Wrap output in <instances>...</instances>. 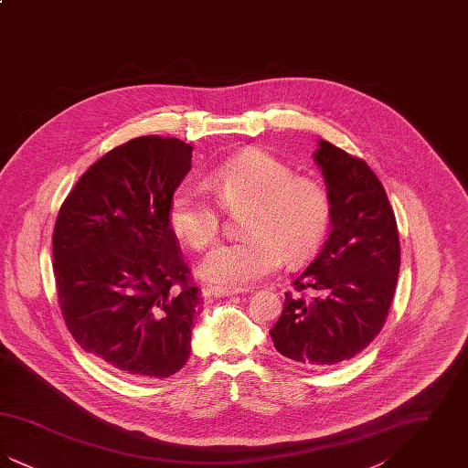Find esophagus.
<instances>
[{"mask_svg":"<svg viewBox=\"0 0 468 468\" xmlns=\"http://www.w3.org/2000/svg\"><path fill=\"white\" fill-rule=\"evenodd\" d=\"M245 290H233V288H226V286H208L207 292L214 294V296H233V294H240Z\"/></svg>","mask_w":468,"mask_h":468,"instance_id":"1","label":"esophagus"}]
</instances>
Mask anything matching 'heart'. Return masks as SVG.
<instances>
[{"label": "heart", "instance_id": "heart-1", "mask_svg": "<svg viewBox=\"0 0 468 468\" xmlns=\"http://www.w3.org/2000/svg\"><path fill=\"white\" fill-rule=\"evenodd\" d=\"M208 187L228 210L244 208L240 240L214 247L201 261L210 282L233 290L265 279L282 267L284 258L303 260L328 233L332 205L315 180L292 176L286 163L260 149L245 151L219 165ZM170 224L195 249L214 242L221 214L193 184L177 189L170 205Z\"/></svg>", "mask_w": 468, "mask_h": 468}]
</instances>
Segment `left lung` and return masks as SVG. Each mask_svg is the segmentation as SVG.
Here are the masks:
<instances>
[{
  "instance_id": "obj_1",
  "label": "left lung",
  "mask_w": 468,
  "mask_h": 468,
  "mask_svg": "<svg viewBox=\"0 0 468 468\" xmlns=\"http://www.w3.org/2000/svg\"><path fill=\"white\" fill-rule=\"evenodd\" d=\"M330 197V235L286 292L270 330L282 356L324 368L361 353L380 332L399 281L400 240L395 212L370 166L326 140L312 154Z\"/></svg>"
}]
</instances>
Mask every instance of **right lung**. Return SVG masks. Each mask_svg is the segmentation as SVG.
<instances>
[{
	"label": "right lung",
	"instance_id": "1",
	"mask_svg": "<svg viewBox=\"0 0 468 468\" xmlns=\"http://www.w3.org/2000/svg\"><path fill=\"white\" fill-rule=\"evenodd\" d=\"M191 157L178 138H133L90 165L56 219L54 277L68 330L126 378H170L191 355L200 294L170 226Z\"/></svg>",
	"mask_w": 468,
	"mask_h": 468
}]
</instances>
